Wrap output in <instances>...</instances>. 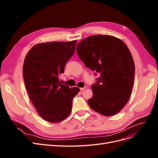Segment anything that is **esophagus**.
Here are the masks:
<instances>
[{"mask_svg": "<svg viewBox=\"0 0 158 158\" xmlns=\"http://www.w3.org/2000/svg\"><path fill=\"white\" fill-rule=\"evenodd\" d=\"M85 88H86V86H85V87H84V88H80V91H84Z\"/></svg>", "mask_w": 158, "mask_h": 158, "instance_id": "esophagus-1", "label": "esophagus"}]
</instances>
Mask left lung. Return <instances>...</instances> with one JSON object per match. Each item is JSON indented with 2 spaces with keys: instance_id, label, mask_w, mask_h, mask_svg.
<instances>
[{
  "instance_id": "1",
  "label": "left lung",
  "mask_w": 158,
  "mask_h": 158,
  "mask_svg": "<svg viewBox=\"0 0 158 158\" xmlns=\"http://www.w3.org/2000/svg\"><path fill=\"white\" fill-rule=\"evenodd\" d=\"M76 50L86 67L99 74L91 86L89 107L103 115L117 114L128 102L135 79V63L127 46L113 36L95 35L81 41Z\"/></svg>"
}]
</instances>
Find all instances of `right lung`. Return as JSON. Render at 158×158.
Instances as JSON below:
<instances>
[{"instance_id": "obj_1", "label": "right lung", "mask_w": 158, "mask_h": 158, "mask_svg": "<svg viewBox=\"0 0 158 158\" xmlns=\"http://www.w3.org/2000/svg\"><path fill=\"white\" fill-rule=\"evenodd\" d=\"M76 43H44L33 46L26 56L23 76L26 89L38 113L48 122L58 123L67 117L73 98L80 92L59 80L74 53Z\"/></svg>"}]
</instances>
